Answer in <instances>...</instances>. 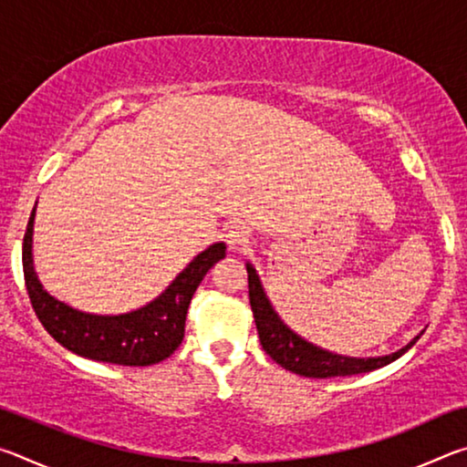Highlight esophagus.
<instances>
[{"mask_svg":"<svg viewBox=\"0 0 467 467\" xmlns=\"http://www.w3.org/2000/svg\"><path fill=\"white\" fill-rule=\"evenodd\" d=\"M249 236L251 234H249L247 226H244L243 223H234V224L228 226L226 243H228V247H231V249H241L249 243Z\"/></svg>","mask_w":467,"mask_h":467,"instance_id":"34e87169","label":"esophagus"}]
</instances>
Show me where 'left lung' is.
<instances>
[{"instance_id":"1","label":"left lung","mask_w":467,"mask_h":467,"mask_svg":"<svg viewBox=\"0 0 467 467\" xmlns=\"http://www.w3.org/2000/svg\"><path fill=\"white\" fill-rule=\"evenodd\" d=\"M247 265L249 274V303L253 317H255L259 342H262L265 354H270L272 360L278 362L290 373L300 377H311V379H327V377H346V375H358L368 373V370L381 368L389 365L395 358H400L401 354H406L412 348L418 337L422 336V331L416 337L400 348L398 352L385 354V357H368V358H357V357H344V354L329 352L326 348L315 346L309 339L300 337L296 331H292L282 317L275 313L272 300L267 298L265 288L259 274L253 264Z\"/></svg>"}]
</instances>
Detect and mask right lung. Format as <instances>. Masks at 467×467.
I'll use <instances>...</instances> for the list:
<instances>
[{
    "mask_svg": "<svg viewBox=\"0 0 467 467\" xmlns=\"http://www.w3.org/2000/svg\"><path fill=\"white\" fill-rule=\"evenodd\" d=\"M35 216L36 205L22 244V267L38 321L63 348L78 357L110 365L150 367L169 358L183 342L185 317L193 292L210 267L226 255L224 243L210 244L187 264L161 295L140 309L119 315L86 313L49 295L38 280L33 259Z\"/></svg>",
    "mask_w": 467,
    "mask_h": 467,
    "instance_id": "add662e5",
    "label": "right lung"
}]
</instances>
